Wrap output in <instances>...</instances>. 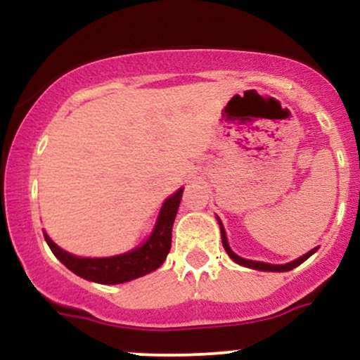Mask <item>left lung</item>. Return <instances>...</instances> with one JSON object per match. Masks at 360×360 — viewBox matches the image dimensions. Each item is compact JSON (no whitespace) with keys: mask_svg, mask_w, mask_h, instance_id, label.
Segmentation results:
<instances>
[{"mask_svg":"<svg viewBox=\"0 0 360 360\" xmlns=\"http://www.w3.org/2000/svg\"><path fill=\"white\" fill-rule=\"evenodd\" d=\"M218 223H220V230H221V242H223V247H225L226 254H229L230 257H232L237 264H240V266H245V267H250V269H257V271H278V272H286V271H291V269H295L296 266H300V264H303L304 260H307V259L309 257V255L315 254V250H316V249L309 250L308 254H304V255H303V257H300V259L292 260V262H289V264H283V266H274V264H266V262H255V260H247V259L238 257V255L235 254V252H233L232 249H230V247H229V242H226V233H225V230H223L221 221L218 220Z\"/></svg>","mask_w":360,"mask_h":360,"instance_id":"1","label":"left lung"}]
</instances>
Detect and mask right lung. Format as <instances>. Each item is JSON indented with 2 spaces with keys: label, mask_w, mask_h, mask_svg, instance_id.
Listing matches in <instances>:
<instances>
[{
  "label": "right lung",
  "mask_w": 360,
  "mask_h": 360,
  "mask_svg": "<svg viewBox=\"0 0 360 360\" xmlns=\"http://www.w3.org/2000/svg\"><path fill=\"white\" fill-rule=\"evenodd\" d=\"M181 198H183V189H179L171 198H167L162 210H160L159 218H157L154 232L142 247L127 252V254L117 255V257H76V255L68 254L60 247H57L47 235H45V240H47L53 255L74 274L100 284L127 283V281L146 276L162 266L169 250H171L172 225H174Z\"/></svg>",
  "instance_id": "obj_1"
}]
</instances>
